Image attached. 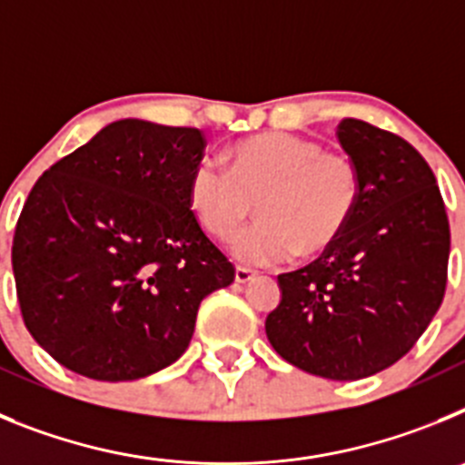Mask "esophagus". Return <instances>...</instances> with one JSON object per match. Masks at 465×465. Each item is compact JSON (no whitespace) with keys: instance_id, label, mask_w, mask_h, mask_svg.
<instances>
[{"instance_id":"34e87169","label":"esophagus","mask_w":465,"mask_h":465,"mask_svg":"<svg viewBox=\"0 0 465 465\" xmlns=\"http://www.w3.org/2000/svg\"><path fill=\"white\" fill-rule=\"evenodd\" d=\"M253 277H256V272H253L252 268H244V265H237V268H235V282L237 283L252 282Z\"/></svg>"}]
</instances>
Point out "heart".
I'll return each instance as SVG.
<instances>
[{"instance_id": "heart-1", "label": "heart", "mask_w": 465, "mask_h": 465, "mask_svg": "<svg viewBox=\"0 0 465 465\" xmlns=\"http://www.w3.org/2000/svg\"><path fill=\"white\" fill-rule=\"evenodd\" d=\"M232 165L200 158L188 203L209 235L228 240L256 209L262 219L232 240V253L272 265L328 252L347 232L361 203V172L347 153L323 151L314 137L262 133L230 149Z\"/></svg>"}]
</instances>
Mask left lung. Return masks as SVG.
Wrapping results in <instances>:
<instances>
[{"mask_svg":"<svg viewBox=\"0 0 465 465\" xmlns=\"http://www.w3.org/2000/svg\"><path fill=\"white\" fill-rule=\"evenodd\" d=\"M338 139L361 172L356 216L314 262L279 274L265 332L300 371L349 381L401 361L433 322L450 221L429 163L405 139L359 118H344Z\"/></svg>","mask_w":465,"mask_h":465,"instance_id":"obj_1","label":"left lung"}]
</instances>
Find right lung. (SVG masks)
I'll use <instances>...</instances> for the list:
<instances>
[{
	"label": "right lung",
	"instance_id": "right-lung-1",
	"mask_svg": "<svg viewBox=\"0 0 465 465\" xmlns=\"http://www.w3.org/2000/svg\"><path fill=\"white\" fill-rule=\"evenodd\" d=\"M204 146L197 127L125 118L39 176L11 262L25 326L57 363L153 375L188 349L200 302L235 282L188 203Z\"/></svg>",
	"mask_w": 465,
	"mask_h": 465
}]
</instances>
